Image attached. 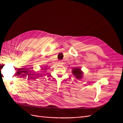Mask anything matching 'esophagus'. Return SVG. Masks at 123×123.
<instances>
[{
	"label": "esophagus",
	"instance_id": "34e87169",
	"mask_svg": "<svg viewBox=\"0 0 123 123\" xmlns=\"http://www.w3.org/2000/svg\"><path fill=\"white\" fill-rule=\"evenodd\" d=\"M58 63H59V64H62V63H63V61H62V60H60V61H59Z\"/></svg>",
	"mask_w": 123,
	"mask_h": 123
}]
</instances>
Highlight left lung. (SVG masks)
Instances as JSON below:
<instances>
[{"label": "left lung", "mask_w": 123, "mask_h": 123, "mask_svg": "<svg viewBox=\"0 0 123 123\" xmlns=\"http://www.w3.org/2000/svg\"><path fill=\"white\" fill-rule=\"evenodd\" d=\"M73 74L75 76V77L77 79H81V77H82V72L81 71L80 69L79 68H74L72 70Z\"/></svg>", "instance_id": "8db88e82"}]
</instances>
